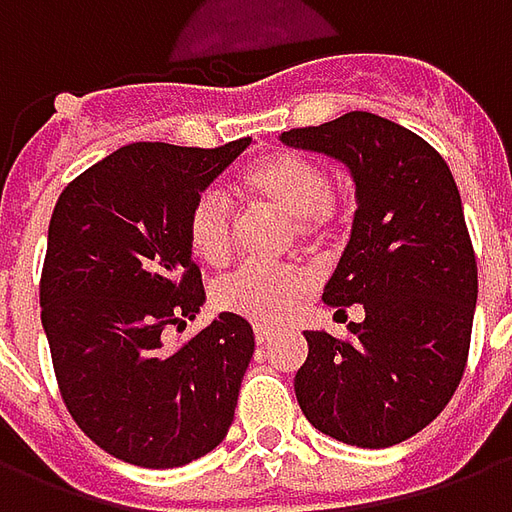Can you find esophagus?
Wrapping results in <instances>:
<instances>
[{
  "mask_svg": "<svg viewBox=\"0 0 512 512\" xmlns=\"http://www.w3.org/2000/svg\"><path fill=\"white\" fill-rule=\"evenodd\" d=\"M271 337H274V332H271V329H266V326H257V329H255V340H257V345H266V343H271Z\"/></svg>",
  "mask_w": 512,
  "mask_h": 512,
  "instance_id": "1",
  "label": "esophagus"
}]
</instances>
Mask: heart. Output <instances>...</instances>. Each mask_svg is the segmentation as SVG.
<instances>
[{
    "mask_svg": "<svg viewBox=\"0 0 512 512\" xmlns=\"http://www.w3.org/2000/svg\"><path fill=\"white\" fill-rule=\"evenodd\" d=\"M244 191L260 205L288 216L296 238L323 244L340 222L329 172L299 153H277L244 172ZM235 211L222 191L205 189L194 200L186 235L194 255L208 266H222L235 249ZM307 277L290 266H241L213 285V304L222 312L274 326L285 321L307 293Z\"/></svg>",
    "mask_w": 512,
    "mask_h": 512,
    "instance_id": "heart-1",
    "label": "heart"
}]
</instances>
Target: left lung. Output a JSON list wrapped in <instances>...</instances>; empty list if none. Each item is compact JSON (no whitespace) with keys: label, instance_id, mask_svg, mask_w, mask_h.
<instances>
[{"label":"left lung","instance_id":"obj_1","mask_svg":"<svg viewBox=\"0 0 512 512\" xmlns=\"http://www.w3.org/2000/svg\"><path fill=\"white\" fill-rule=\"evenodd\" d=\"M279 139L351 172V241L323 301L337 315L365 307L345 340L304 332L310 354L293 381L296 400L312 428L343 444H400L450 403L472 343L477 260L455 178L422 136L370 112Z\"/></svg>","mask_w":512,"mask_h":512}]
</instances>
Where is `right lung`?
I'll return each mask as SVG.
<instances>
[{"label":"right lung","mask_w":512,"mask_h":512,"mask_svg":"<svg viewBox=\"0 0 512 512\" xmlns=\"http://www.w3.org/2000/svg\"><path fill=\"white\" fill-rule=\"evenodd\" d=\"M249 142H134L84 169L54 205L40 321L71 417L120 461L186 466L233 425L252 326L222 312L180 348L161 334L205 301L186 235L191 205Z\"/></svg>","instance_id":"1"}]
</instances>
